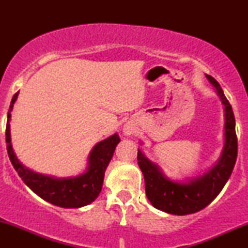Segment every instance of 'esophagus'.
<instances>
[{
    "mask_svg": "<svg viewBox=\"0 0 248 248\" xmlns=\"http://www.w3.org/2000/svg\"><path fill=\"white\" fill-rule=\"evenodd\" d=\"M123 132H124L125 135H131L134 132V127L132 126V125L125 124L124 127H123Z\"/></svg>",
    "mask_w": 248,
    "mask_h": 248,
    "instance_id": "34e87169",
    "label": "esophagus"
}]
</instances>
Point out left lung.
I'll list each match as a JSON object with an SVG mask.
<instances>
[{"label":"left lung","mask_w":248,"mask_h":248,"mask_svg":"<svg viewBox=\"0 0 248 248\" xmlns=\"http://www.w3.org/2000/svg\"><path fill=\"white\" fill-rule=\"evenodd\" d=\"M205 77L215 87L225 111L223 147L216 164L194 177L172 179L165 175L160 166L138 149V164L144 176L147 198L155 209L169 215L186 216L204 209L221 192L236 164L237 137L232 108L218 81L208 74Z\"/></svg>","instance_id":"obj_1"}]
</instances>
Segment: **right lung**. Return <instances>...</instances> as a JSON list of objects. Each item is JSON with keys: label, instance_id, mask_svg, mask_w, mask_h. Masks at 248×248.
I'll list each match as a JSON object with an SVG mask.
<instances>
[{"label": "right lung", "instance_id": "right-lung-1", "mask_svg": "<svg viewBox=\"0 0 248 248\" xmlns=\"http://www.w3.org/2000/svg\"><path fill=\"white\" fill-rule=\"evenodd\" d=\"M18 94L19 93H16L11 100L5 131L9 158L18 175L33 193L54 205L65 209H77L93 203L101 192L105 171L113 158L116 145L121 142L118 134L114 133L105 140L98 142L91 149L88 155L86 170L79 175L70 177H55L52 175L33 171L19 160L11 143L10 121L13 105L18 98Z\"/></svg>", "mask_w": 248, "mask_h": 248}]
</instances>
